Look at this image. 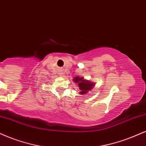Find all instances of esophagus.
I'll return each instance as SVG.
<instances>
[{
	"mask_svg": "<svg viewBox=\"0 0 146 146\" xmlns=\"http://www.w3.org/2000/svg\"><path fill=\"white\" fill-rule=\"evenodd\" d=\"M59 74H60V76H63V72H60V73H59Z\"/></svg>",
	"mask_w": 146,
	"mask_h": 146,
	"instance_id": "1",
	"label": "esophagus"
}]
</instances>
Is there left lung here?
<instances>
[{
	"label": "left lung",
	"mask_w": 146,
	"mask_h": 146,
	"mask_svg": "<svg viewBox=\"0 0 146 146\" xmlns=\"http://www.w3.org/2000/svg\"><path fill=\"white\" fill-rule=\"evenodd\" d=\"M73 81L78 84V89H80V95H85L89 93V91H91L95 86V82L85 80L84 78L80 76H75L73 78Z\"/></svg>",
	"instance_id": "8db88e82"
}]
</instances>
